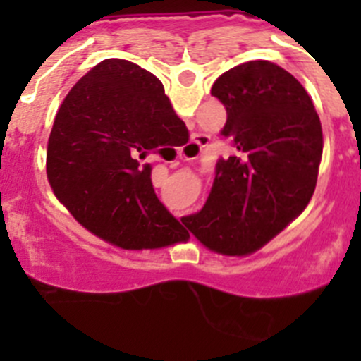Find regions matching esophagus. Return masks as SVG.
I'll list each match as a JSON object with an SVG mask.
<instances>
[{
	"label": "esophagus",
	"mask_w": 361,
	"mask_h": 361,
	"mask_svg": "<svg viewBox=\"0 0 361 361\" xmlns=\"http://www.w3.org/2000/svg\"><path fill=\"white\" fill-rule=\"evenodd\" d=\"M208 145H209V137L206 135V133H193L191 141L180 149L178 157L186 159V161H190V159H197Z\"/></svg>",
	"instance_id": "esophagus-1"
}]
</instances>
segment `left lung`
I'll use <instances>...</instances> for the list:
<instances>
[{
    "label": "left lung",
    "instance_id": "obj_1",
    "mask_svg": "<svg viewBox=\"0 0 361 361\" xmlns=\"http://www.w3.org/2000/svg\"><path fill=\"white\" fill-rule=\"evenodd\" d=\"M226 106L222 135L235 153L216 162L212 193L188 229L208 250H260L304 212L324 149L320 117L305 88L271 61H247L213 82Z\"/></svg>",
    "mask_w": 361,
    "mask_h": 361
}]
</instances>
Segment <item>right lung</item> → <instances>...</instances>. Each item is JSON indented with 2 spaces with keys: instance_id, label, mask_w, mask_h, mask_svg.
I'll return each instance as SVG.
<instances>
[{
  "instance_id": "add662e5",
  "label": "right lung",
  "mask_w": 361,
  "mask_h": 361,
  "mask_svg": "<svg viewBox=\"0 0 361 361\" xmlns=\"http://www.w3.org/2000/svg\"><path fill=\"white\" fill-rule=\"evenodd\" d=\"M178 121L148 70L126 59L95 65L54 119L47 177L56 199L82 228L123 250L186 240L180 222L155 195L146 162L170 142Z\"/></svg>"
}]
</instances>
